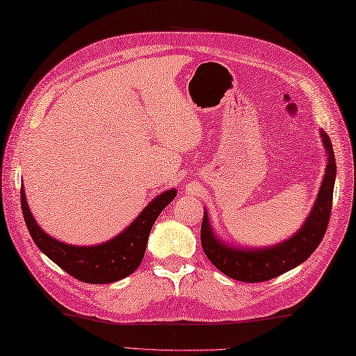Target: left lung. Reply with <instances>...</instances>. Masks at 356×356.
Returning <instances> with one entry per match:
<instances>
[{
  "label": "left lung",
  "instance_id": "obj_1",
  "mask_svg": "<svg viewBox=\"0 0 356 356\" xmlns=\"http://www.w3.org/2000/svg\"><path fill=\"white\" fill-rule=\"evenodd\" d=\"M324 147L327 149L329 161L324 180L320 188L312 213L301 226V229L289 240L266 249H237L222 245L211 231L207 213L203 214L200 241L208 260L229 278L246 283L268 282L307 260L326 234L332 213V197L337 176V163L334 148L329 136L321 131Z\"/></svg>",
  "mask_w": 356,
  "mask_h": 356
}]
</instances>
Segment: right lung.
<instances>
[{"label": "right lung", "instance_id": "right-lung-1", "mask_svg": "<svg viewBox=\"0 0 356 356\" xmlns=\"http://www.w3.org/2000/svg\"><path fill=\"white\" fill-rule=\"evenodd\" d=\"M170 190L159 195L142 211L139 217L118 237L97 246H72L51 238L36 225L27 207L24 190L21 188V208L27 229L35 245L79 282L107 284L133 274L140 264L148 243L149 231L162 209L176 197Z\"/></svg>", "mask_w": 356, "mask_h": 356}]
</instances>
